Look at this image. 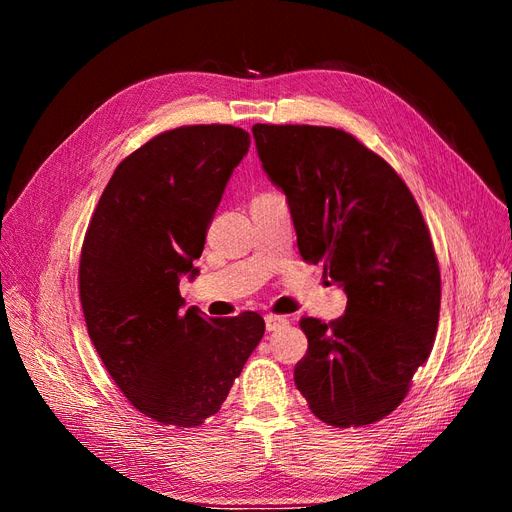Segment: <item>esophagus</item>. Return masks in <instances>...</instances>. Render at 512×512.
Segmentation results:
<instances>
[{"label": "esophagus", "mask_w": 512, "mask_h": 512, "mask_svg": "<svg viewBox=\"0 0 512 512\" xmlns=\"http://www.w3.org/2000/svg\"><path fill=\"white\" fill-rule=\"evenodd\" d=\"M287 323H289V319L283 317V315H266V329H268V332H276V329L285 327Z\"/></svg>", "instance_id": "esophagus-1"}]
</instances>
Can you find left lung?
I'll return each mask as SVG.
<instances>
[{
    "mask_svg": "<svg viewBox=\"0 0 512 512\" xmlns=\"http://www.w3.org/2000/svg\"><path fill=\"white\" fill-rule=\"evenodd\" d=\"M261 166L283 189L304 261L346 293L336 321L304 317L308 351L293 370L310 410L334 427L385 419L430 357L440 270L404 180L336 127L253 125Z\"/></svg>",
    "mask_w": 512,
    "mask_h": 512,
    "instance_id": "8db88e82",
    "label": "left lung"
}]
</instances>
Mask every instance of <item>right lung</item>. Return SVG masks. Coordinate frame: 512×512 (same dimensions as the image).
Masks as SVG:
<instances>
[{
    "label": "right lung",
    "mask_w": 512,
    "mask_h": 512,
    "mask_svg": "<svg viewBox=\"0 0 512 512\" xmlns=\"http://www.w3.org/2000/svg\"><path fill=\"white\" fill-rule=\"evenodd\" d=\"M251 136L185 125L127 155L89 221L78 289L89 338L142 415L195 427L217 415L266 332L257 312L206 319L180 310V278L197 274L208 225Z\"/></svg>",
    "instance_id": "1"
}]
</instances>
